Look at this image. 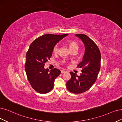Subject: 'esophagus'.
Listing matches in <instances>:
<instances>
[{"instance_id":"34e87169","label":"esophagus","mask_w":122,"mask_h":122,"mask_svg":"<svg viewBox=\"0 0 122 122\" xmlns=\"http://www.w3.org/2000/svg\"><path fill=\"white\" fill-rule=\"evenodd\" d=\"M66 71H65V70H61V73H65V72H66Z\"/></svg>"}]
</instances>
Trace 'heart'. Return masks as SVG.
Segmentation results:
<instances>
[{
  "label": "heart",
  "instance_id": "heart-1",
  "mask_svg": "<svg viewBox=\"0 0 122 122\" xmlns=\"http://www.w3.org/2000/svg\"><path fill=\"white\" fill-rule=\"evenodd\" d=\"M68 45L70 49L72 51H78L79 49V45L78 43L76 42L74 40H70L68 42ZM59 51V46L58 44H56L54 45L53 48V52L55 54H57Z\"/></svg>",
  "mask_w": 122,
  "mask_h": 122
}]
</instances>
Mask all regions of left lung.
<instances>
[{
  "mask_svg": "<svg viewBox=\"0 0 122 122\" xmlns=\"http://www.w3.org/2000/svg\"><path fill=\"white\" fill-rule=\"evenodd\" d=\"M82 41L85 46L83 60L77 66L82 68L80 76L70 72L71 77L67 82L66 87L73 93H81L87 91L96 82L101 69V54L97 44L84 34H76Z\"/></svg>",
  "mask_w": 122,
  "mask_h": 122,
  "instance_id": "obj_1",
  "label": "left lung"
}]
</instances>
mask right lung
Masks as SVG:
<instances>
[{
  "instance_id": "right-lung-1",
  "label": "right lung",
  "mask_w": 122,
  "mask_h": 122,
  "mask_svg": "<svg viewBox=\"0 0 122 122\" xmlns=\"http://www.w3.org/2000/svg\"><path fill=\"white\" fill-rule=\"evenodd\" d=\"M67 35H44L30 45L26 54L25 68L31 86L37 92L44 94L50 92L54 81L61 73L60 70L56 68L49 71L44 66L52 56L54 45Z\"/></svg>"
}]
</instances>
